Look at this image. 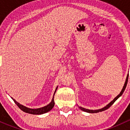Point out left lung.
<instances>
[{
  "label": "left lung",
  "instance_id": "obj_1",
  "mask_svg": "<svg viewBox=\"0 0 130 130\" xmlns=\"http://www.w3.org/2000/svg\"><path fill=\"white\" fill-rule=\"evenodd\" d=\"M128 75H127V77H126V82L125 83H124V86H123V89L121 90V92L120 93V94L119 95H118L116 97V98H115V99H113V100L111 102V103H109V104H107V106H105L104 107H103V108L101 109H98V110H90V109H85V108H83V107H79V108L81 110H82V111H85V112H90V113H97V112H101V111H105V110L109 108V107H111V106L112 105V104H114V103H115V101H116V100H117L119 98H120V96L123 94V93L124 92V90H125L126 89V85H127V83H128Z\"/></svg>",
  "mask_w": 130,
  "mask_h": 130
}]
</instances>
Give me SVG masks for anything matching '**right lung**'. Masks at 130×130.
I'll return each mask as SVG.
<instances>
[{
  "instance_id": "obj_1",
  "label": "right lung",
  "mask_w": 130,
  "mask_h": 130,
  "mask_svg": "<svg viewBox=\"0 0 130 130\" xmlns=\"http://www.w3.org/2000/svg\"><path fill=\"white\" fill-rule=\"evenodd\" d=\"M55 92H56V90H55ZM55 94H54V95H55ZM13 99V101H14V103L16 104V105L18 106V107H19V108L22 110V111H23L25 112H27V113L32 114V115H41V114L45 113V112H48V111H50L51 109H52V108L54 107V105H55L54 96H53V99H52V102H51V103H50L48 105L44 106V107H41V108H38V109L28 108V107H25V106L21 105V104H20L19 103H18V102L15 101L14 99Z\"/></svg>"
}]
</instances>
